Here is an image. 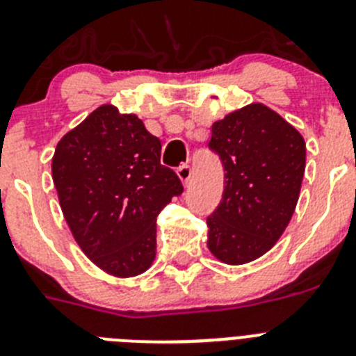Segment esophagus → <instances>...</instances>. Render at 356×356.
<instances>
[{"instance_id":"obj_1","label":"esophagus","mask_w":356,"mask_h":356,"mask_svg":"<svg viewBox=\"0 0 356 356\" xmlns=\"http://www.w3.org/2000/svg\"><path fill=\"white\" fill-rule=\"evenodd\" d=\"M176 175H178V178H180V180H181V184L187 185L188 180H191V175H192L191 165H187V164L180 165V168L176 169Z\"/></svg>"}]
</instances>
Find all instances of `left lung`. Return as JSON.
<instances>
[{
	"label": "left lung",
	"mask_w": 356,
	"mask_h": 356,
	"mask_svg": "<svg viewBox=\"0 0 356 356\" xmlns=\"http://www.w3.org/2000/svg\"><path fill=\"white\" fill-rule=\"evenodd\" d=\"M224 194L208 217V249L226 265L268 252L288 227L305 171V141L280 114L254 102L211 125Z\"/></svg>",
	"instance_id": "left-lung-1"
}]
</instances>
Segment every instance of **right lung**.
I'll use <instances>...</instances> for the list:
<instances>
[{"label":"right lung","mask_w":356,"mask_h":356,"mask_svg":"<svg viewBox=\"0 0 356 356\" xmlns=\"http://www.w3.org/2000/svg\"><path fill=\"white\" fill-rule=\"evenodd\" d=\"M162 145L136 114L97 107L67 132L52 156L61 211L81 250L120 279L141 275L156 249V217L180 178L161 164Z\"/></svg>","instance_id":"add662e5"}]
</instances>
